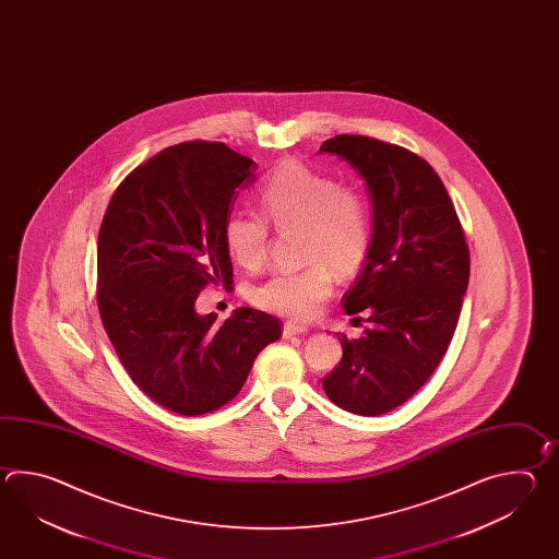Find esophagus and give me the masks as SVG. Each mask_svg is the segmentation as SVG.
I'll use <instances>...</instances> for the list:
<instances>
[{
    "label": "esophagus",
    "instance_id": "34e87169",
    "mask_svg": "<svg viewBox=\"0 0 559 559\" xmlns=\"http://www.w3.org/2000/svg\"><path fill=\"white\" fill-rule=\"evenodd\" d=\"M308 328L306 325H297V323H285L284 325V337H294V335H306Z\"/></svg>",
    "mask_w": 559,
    "mask_h": 559
}]
</instances>
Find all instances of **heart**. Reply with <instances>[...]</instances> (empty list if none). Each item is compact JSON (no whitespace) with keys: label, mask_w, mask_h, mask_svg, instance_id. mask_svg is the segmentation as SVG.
<instances>
[{"label":"heart","mask_w":559,"mask_h":559,"mask_svg":"<svg viewBox=\"0 0 559 559\" xmlns=\"http://www.w3.org/2000/svg\"><path fill=\"white\" fill-rule=\"evenodd\" d=\"M261 215L231 214L224 236L229 255L246 270L267 260L270 226L280 231L301 229V250L308 267L284 272L258 285L251 301L287 320H311L332 297L335 272L356 275L371 250V214L357 188L304 166L284 162L258 191Z\"/></svg>","instance_id":"heart-1"}]
</instances>
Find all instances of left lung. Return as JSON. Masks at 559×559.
Here are the masks:
<instances>
[{"label": "left lung", "instance_id": "obj_1", "mask_svg": "<svg viewBox=\"0 0 559 559\" xmlns=\"http://www.w3.org/2000/svg\"><path fill=\"white\" fill-rule=\"evenodd\" d=\"M320 152L357 169L373 212L368 262L342 299L347 316L361 313L371 325L359 340L337 337L344 356L323 378V392L345 412L381 416L407 402L445 356L469 282V250L445 186L419 155L347 133Z\"/></svg>", "mask_w": 559, "mask_h": 559}]
</instances>
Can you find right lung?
<instances>
[{
	"label": "right lung",
	"instance_id": "1",
	"mask_svg": "<svg viewBox=\"0 0 559 559\" xmlns=\"http://www.w3.org/2000/svg\"><path fill=\"white\" fill-rule=\"evenodd\" d=\"M255 164L226 143L186 142L135 167L114 191L97 238V308L133 383L179 416H203L238 395L265 345L270 313L200 316L205 285L234 284L224 226Z\"/></svg>",
	"mask_w": 559,
	"mask_h": 559
}]
</instances>
